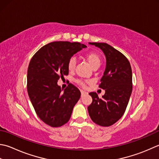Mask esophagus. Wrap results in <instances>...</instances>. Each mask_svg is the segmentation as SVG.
Returning <instances> with one entry per match:
<instances>
[{
    "mask_svg": "<svg viewBox=\"0 0 159 159\" xmlns=\"http://www.w3.org/2000/svg\"><path fill=\"white\" fill-rule=\"evenodd\" d=\"M80 92H81V95H82V96H83V95H85V94H88V92L83 91V90H80Z\"/></svg>",
    "mask_w": 159,
    "mask_h": 159,
    "instance_id": "obj_1",
    "label": "esophagus"
}]
</instances>
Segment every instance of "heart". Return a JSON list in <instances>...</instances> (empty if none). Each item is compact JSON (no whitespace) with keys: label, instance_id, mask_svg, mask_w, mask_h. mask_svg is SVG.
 Listing matches in <instances>:
<instances>
[{"label":"heart","instance_id":"1","mask_svg":"<svg viewBox=\"0 0 159 159\" xmlns=\"http://www.w3.org/2000/svg\"><path fill=\"white\" fill-rule=\"evenodd\" d=\"M85 58L93 69H94V68L98 67L101 65V58L100 57H99V55L96 54V53H94V52L89 53V54H88L85 56ZM76 65V61L75 58L74 57L71 58L70 60L68 61V63H67L68 70L70 71H73L74 69H75ZM76 81L77 83H79L80 85H82L83 87L85 86V82H84L83 80H77Z\"/></svg>","mask_w":159,"mask_h":159}]
</instances>
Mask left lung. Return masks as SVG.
Segmentation results:
<instances>
[{
  "mask_svg": "<svg viewBox=\"0 0 159 159\" xmlns=\"http://www.w3.org/2000/svg\"><path fill=\"white\" fill-rule=\"evenodd\" d=\"M103 52L106 67L99 88L105 94L99 98L96 92H90L92 102L88 112L91 119L98 125L108 127L117 122L125 113L132 91L131 65L122 53L105 43H89Z\"/></svg>",
  "mask_w": 159,
  "mask_h": 159,
  "instance_id": "obj_1",
  "label": "left lung"
}]
</instances>
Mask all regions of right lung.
Wrapping results in <instances>:
<instances>
[{"label": "right lung", "mask_w": 159, "mask_h": 159, "mask_svg": "<svg viewBox=\"0 0 159 159\" xmlns=\"http://www.w3.org/2000/svg\"><path fill=\"white\" fill-rule=\"evenodd\" d=\"M87 46L80 43L55 41L42 47L30 62L27 70V92L36 114L53 127L69 121L80 92L70 83L63 89L60 78L67 75L68 61Z\"/></svg>", "instance_id": "add662e5"}]
</instances>
